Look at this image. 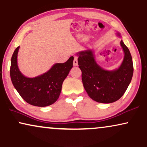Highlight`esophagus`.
I'll list each match as a JSON object with an SVG mask.
<instances>
[{"label": "esophagus", "mask_w": 147, "mask_h": 147, "mask_svg": "<svg viewBox=\"0 0 147 147\" xmlns=\"http://www.w3.org/2000/svg\"><path fill=\"white\" fill-rule=\"evenodd\" d=\"M73 65H74V66H77V65H78V60H77V56H75V57H74Z\"/></svg>", "instance_id": "1"}]
</instances>
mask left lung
<instances>
[{"mask_svg":"<svg viewBox=\"0 0 147 147\" xmlns=\"http://www.w3.org/2000/svg\"><path fill=\"white\" fill-rule=\"evenodd\" d=\"M124 58L120 68L107 71L97 65L91 50L79 53L78 64L82 72V81L88 95L99 103H110L124 95L132 80L133 63L128 48L121 40Z\"/></svg>","mask_w":147,"mask_h":147,"instance_id":"obj_1","label":"left lung"}]
</instances>
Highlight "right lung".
Segmentation results:
<instances>
[{
  "mask_svg": "<svg viewBox=\"0 0 147 147\" xmlns=\"http://www.w3.org/2000/svg\"><path fill=\"white\" fill-rule=\"evenodd\" d=\"M19 46L11 58L10 75L13 85L21 97L29 104L45 107L53 104L60 96L64 80L72 67L71 56L64 63H57L46 73L35 78H27L19 71L17 58Z\"/></svg>",
  "mask_w": 147,
  "mask_h": 147,
  "instance_id": "obj_1",
  "label": "right lung"
}]
</instances>
